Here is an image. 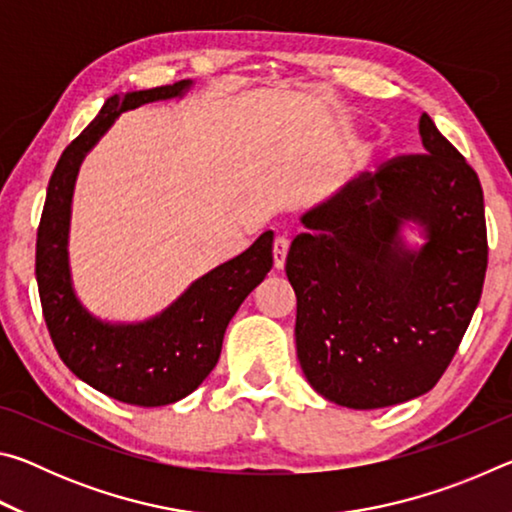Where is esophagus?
Returning a JSON list of instances; mask_svg holds the SVG:
<instances>
[{
	"instance_id": "1",
	"label": "esophagus",
	"mask_w": 512,
	"mask_h": 512,
	"mask_svg": "<svg viewBox=\"0 0 512 512\" xmlns=\"http://www.w3.org/2000/svg\"><path fill=\"white\" fill-rule=\"evenodd\" d=\"M287 253H289V239L287 237H277L273 244V264L277 271H282L284 262H287Z\"/></svg>"
}]
</instances>
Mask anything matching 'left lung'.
I'll return each mask as SVG.
<instances>
[{"label": "left lung", "mask_w": 512, "mask_h": 512, "mask_svg": "<svg viewBox=\"0 0 512 512\" xmlns=\"http://www.w3.org/2000/svg\"><path fill=\"white\" fill-rule=\"evenodd\" d=\"M422 155L363 171L300 216L287 277L307 381L348 409L420 397L443 377L479 305L488 237L474 169L427 112ZM415 224L425 241L401 235Z\"/></svg>", "instance_id": "8db88e82"}]
</instances>
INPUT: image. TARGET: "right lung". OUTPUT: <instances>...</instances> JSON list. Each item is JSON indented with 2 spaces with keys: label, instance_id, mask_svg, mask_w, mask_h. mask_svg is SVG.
Listing matches in <instances>:
<instances>
[{
  "label": "right lung",
  "instance_id": "1",
  "mask_svg": "<svg viewBox=\"0 0 512 512\" xmlns=\"http://www.w3.org/2000/svg\"><path fill=\"white\" fill-rule=\"evenodd\" d=\"M194 81L112 94L90 126L60 155L47 187L36 244L42 314L56 350L76 377L112 400L167 406L194 393L219 361L225 327L273 266V232L198 277L167 309L137 323L90 314L69 271V219L81 162L121 112L185 97Z\"/></svg>",
  "mask_w": 512,
  "mask_h": 512
}]
</instances>
